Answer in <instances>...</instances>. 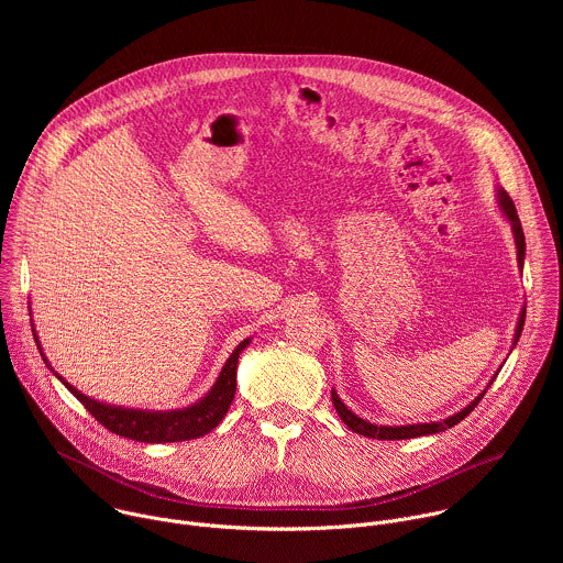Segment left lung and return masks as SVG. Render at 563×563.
Instances as JSON below:
<instances>
[{"mask_svg": "<svg viewBox=\"0 0 563 563\" xmlns=\"http://www.w3.org/2000/svg\"><path fill=\"white\" fill-rule=\"evenodd\" d=\"M497 207L501 211V216L510 222L512 227V235H515V247H517V265H519V272L523 269V258H526V238H523V229H521V220L517 216V209H515V202L510 200V196L504 191V189H497ZM523 323H526V305L521 307L519 311V318H517V328H515V339H512V347L510 352L515 350L519 336H521V330H523ZM499 374V369H497ZM497 374L490 378L488 387L493 385V380L497 378ZM486 387V389H488ZM486 389L481 391L474 400H470V404L465 408H461L459 412H454L452 417L448 419H441V421H430V423H408V426H378V423H369L365 419H361L358 415H354L343 400L341 396L336 394V389H332V404L341 417V421L356 434H363L367 439H378V441H400V439H417V437H428V434H439V432H445L448 428H454L456 423H461L474 408L481 398H484Z\"/></svg>", "mask_w": 563, "mask_h": 563, "instance_id": "obj_1", "label": "left lung"}]
</instances>
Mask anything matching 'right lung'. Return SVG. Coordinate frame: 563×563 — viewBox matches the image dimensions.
I'll use <instances>...</instances> for the list:
<instances>
[{
    "label": "right lung",
    "mask_w": 563,
    "mask_h": 563,
    "mask_svg": "<svg viewBox=\"0 0 563 563\" xmlns=\"http://www.w3.org/2000/svg\"><path fill=\"white\" fill-rule=\"evenodd\" d=\"M31 328H33V323H31ZM33 336H35V343H37V350H40L44 363L51 367L35 328H33ZM250 343H252V339H245L243 343H238V347L231 352V356L222 365L213 387L202 398H198L196 404H191L187 408H176V410H137V408L109 406L93 396L82 394L70 383H66L64 376H59L53 367H51V372L66 385V389L79 400V404H82L111 432H115L124 439L142 441V443L189 441V439H200V437L209 434L227 417V410H229L233 394H235L238 358Z\"/></svg>",
    "instance_id": "1"
}]
</instances>
